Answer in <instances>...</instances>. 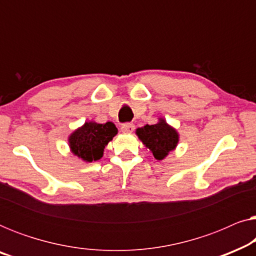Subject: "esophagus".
<instances>
[{
  "label": "esophagus",
  "instance_id": "obj_1",
  "mask_svg": "<svg viewBox=\"0 0 256 256\" xmlns=\"http://www.w3.org/2000/svg\"><path fill=\"white\" fill-rule=\"evenodd\" d=\"M134 129H135V126L132 124H129V122H128V124H124L121 126V130L124 132H127V134L134 132Z\"/></svg>",
  "mask_w": 256,
  "mask_h": 256
}]
</instances>
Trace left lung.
Here are the masks:
<instances>
[{"label":"left lung","mask_w":256,"mask_h":256,"mask_svg":"<svg viewBox=\"0 0 256 256\" xmlns=\"http://www.w3.org/2000/svg\"><path fill=\"white\" fill-rule=\"evenodd\" d=\"M136 135L158 160H164L170 152L176 149L180 141L176 129L168 124L164 118H160L156 124H146L138 128Z\"/></svg>","instance_id":"left-lung-1"}]
</instances>
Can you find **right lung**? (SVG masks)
<instances>
[{"mask_svg": "<svg viewBox=\"0 0 256 256\" xmlns=\"http://www.w3.org/2000/svg\"><path fill=\"white\" fill-rule=\"evenodd\" d=\"M116 134L118 128L113 122H85V124L70 135L68 146L73 155L85 162H93L102 157L104 146Z\"/></svg>", "mask_w": 256, "mask_h": 256, "instance_id": "add662e5", "label": "right lung"}]
</instances>
